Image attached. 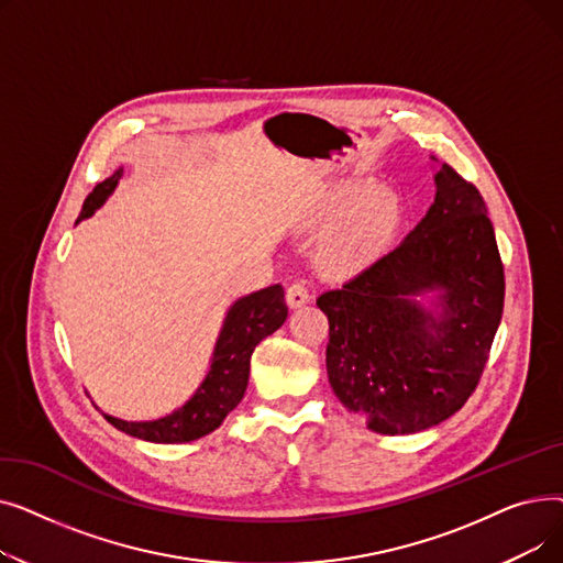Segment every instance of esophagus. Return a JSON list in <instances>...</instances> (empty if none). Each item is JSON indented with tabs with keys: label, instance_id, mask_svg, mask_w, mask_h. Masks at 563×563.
Here are the masks:
<instances>
[{
	"label": "esophagus",
	"instance_id": "1",
	"mask_svg": "<svg viewBox=\"0 0 563 563\" xmlns=\"http://www.w3.org/2000/svg\"><path fill=\"white\" fill-rule=\"evenodd\" d=\"M285 301H287L289 308H301V306H306V303L310 301V294H308L306 285H301V283L289 285V287H287V294H285Z\"/></svg>",
	"mask_w": 563,
	"mask_h": 563
}]
</instances>
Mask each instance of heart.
I'll return each instance as SVG.
<instances>
[{"label":"heart","mask_w":563,"mask_h":563,"mask_svg":"<svg viewBox=\"0 0 563 563\" xmlns=\"http://www.w3.org/2000/svg\"><path fill=\"white\" fill-rule=\"evenodd\" d=\"M301 221L308 230L333 224L319 244V266L331 276H356L393 249L404 223V200L372 183H338L312 196Z\"/></svg>","instance_id":"1"}]
</instances>
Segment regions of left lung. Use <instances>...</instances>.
I'll list each match as a JSON object with an SVG mask.
<instances>
[{"mask_svg":"<svg viewBox=\"0 0 563 563\" xmlns=\"http://www.w3.org/2000/svg\"><path fill=\"white\" fill-rule=\"evenodd\" d=\"M433 183L435 198L406 240L317 299L329 317L331 388L383 435L454 416L477 388L505 308V266L482 194L448 164Z\"/></svg>","mask_w":563,"mask_h":563,"instance_id":"left-lung-1","label":"left lung"}]
</instances>
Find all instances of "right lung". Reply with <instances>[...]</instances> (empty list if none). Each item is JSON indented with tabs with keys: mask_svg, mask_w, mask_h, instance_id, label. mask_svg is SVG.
Returning <instances> with one entry per match:
<instances>
[{
	"mask_svg": "<svg viewBox=\"0 0 563 563\" xmlns=\"http://www.w3.org/2000/svg\"><path fill=\"white\" fill-rule=\"evenodd\" d=\"M123 168H115L111 177L104 183L96 185V189L86 196L77 223L84 219H91L96 210L107 202L121 180ZM287 319L285 306V291L283 285L264 287L260 291L249 294V297L236 299L223 319V327L219 331L210 367H207L205 378L196 393L173 412L157 420H139L130 422L123 418H104L128 435L147 440V442H162V445H173V442H191L214 429L228 418V412L236 408L242 401L246 386H249V372H251V356L253 349L274 331H278Z\"/></svg>",
	"mask_w": 563,
	"mask_h": 563,
	"instance_id": "add662e5",
	"label": "right lung"
}]
</instances>
